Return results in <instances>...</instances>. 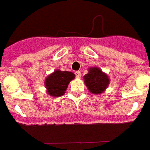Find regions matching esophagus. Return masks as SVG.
Wrapping results in <instances>:
<instances>
[{
    "mask_svg": "<svg viewBox=\"0 0 150 150\" xmlns=\"http://www.w3.org/2000/svg\"><path fill=\"white\" fill-rule=\"evenodd\" d=\"M75 74H76V77H77V78H80V77H81V73H80L79 71H77V72H75Z\"/></svg>",
    "mask_w": 150,
    "mask_h": 150,
    "instance_id": "1",
    "label": "esophagus"
}]
</instances>
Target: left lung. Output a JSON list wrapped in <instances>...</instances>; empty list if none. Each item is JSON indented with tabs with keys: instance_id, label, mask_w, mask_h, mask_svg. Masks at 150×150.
<instances>
[{
	"instance_id": "1",
	"label": "left lung",
	"mask_w": 150,
	"mask_h": 150,
	"mask_svg": "<svg viewBox=\"0 0 150 150\" xmlns=\"http://www.w3.org/2000/svg\"><path fill=\"white\" fill-rule=\"evenodd\" d=\"M83 79L89 91L93 95H100L105 92L110 81L108 75L97 67L88 69V73L83 77Z\"/></svg>"
}]
</instances>
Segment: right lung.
I'll use <instances>...</instances> for the list:
<instances>
[{
    "mask_svg": "<svg viewBox=\"0 0 150 150\" xmlns=\"http://www.w3.org/2000/svg\"><path fill=\"white\" fill-rule=\"evenodd\" d=\"M75 78V74L72 72L54 70L48 75L45 80L46 93L53 97H59L64 95L69 82Z\"/></svg>",
    "mask_w": 150,
    "mask_h": 150,
    "instance_id": "1",
    "label": "right lung"
}]
</instances>
